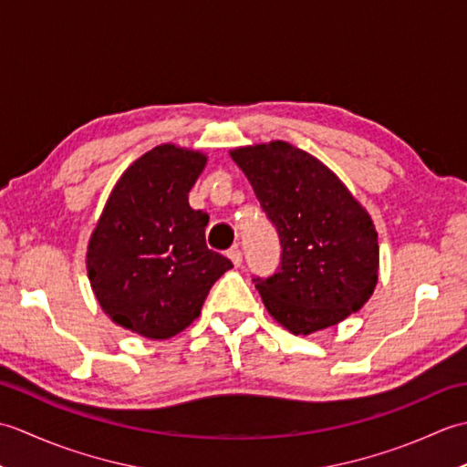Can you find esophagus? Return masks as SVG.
<instances>
[{"mask_svg":"<svg viewBox=\"0 0 467 467\" xmlns=\"http://www.w3.org/2000/svg\"><path fill=\"white\" fill-rule=\"evenodd\" d=\"M226 254H228V259L233 261L234 266H241L243 265V251L241 249H231Z\"/></svg>","mask_w":467,"mask_h":467,"instance_id":"34e87169","label":"esophagus"}]
</instances>
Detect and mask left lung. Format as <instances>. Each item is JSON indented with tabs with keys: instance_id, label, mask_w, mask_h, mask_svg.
<instances>
[{
	"instance_id": "8db88e82",
	"label": "left lung",
	"mask_w": 467,
	"mask_h": 467,
	"mask_svg": "<svg viewBox=\"0 0 467 467\" xmlns=\"http://www.w3.org/2000/svg\"><path fill=\"white\" fill-rule=\"evenodd\" d=\"M231 158L281 239L279 273L254 279L273 319L293 335H311L359 311L379 276V243L341 178L283 140L233 148Z\"/></svg>"
}]
</instances>
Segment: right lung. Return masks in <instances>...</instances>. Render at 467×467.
I'll use <instances>...</instances> for the list:
<instances>
[{
  "label": "right lung",
  "instance_id": "obj_1",
  "mask_svg": "<svg viewBox=\"0 0 467 467\" xmlns=\"http://www.w3.org/2000/svg\"><path fill=\"white\" fill-rule=\"evenodd\" d=\"M208 156L161 144L126 168L86 253L96 301L124 329L164 341L198 319L211 286L233 269L204 241L208 214L188 192Z\"/></svg>",
  "mask_w": 467,
  "mask_h": 467
}]
</instances>
